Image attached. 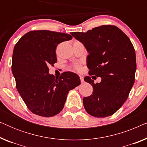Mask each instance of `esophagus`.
Instances as JSON below:
<instances>
[{
	"label": "esophagus",
	"mask_w": 147,
	"mask_h": 147,
	"mask_svg": "<svg viewBox=\"0 0 147 147\" xmlns=\"http://www.w3.org/2000/svg\"><path fill=\"white\" fill-rule=\"evenodd\" d=\"M80 81H81L82 83H84V76H80Z\"/></svg>",
	"instance_id": "obj_1"
}]
</instances>
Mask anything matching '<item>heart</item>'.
<instances>
[{"label":"heart","mask_w":147,"mask_h":147,"mask_svg":"<svg viewBox=\"0 0 147 147\" xmlns=\"http://www.w3.org/2000/svg\"><path fill=\"white\" fill-rule=\"evenodd\" d=\"M74 69H76V70H80V63H78L74 64Z\"/></svg>","instance_id":"1"}]
</instances>
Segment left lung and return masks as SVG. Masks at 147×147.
<instances>
[{
	"label": "left lung",
	"mask_w": 147,
	"mask_h": 147,
	"mask_svg": "<svg viewBox=\"0 0 147 147\" xmlns=\"http://www.w3.org/2000/svg\"><path fill=\"white\" fill-rule=\"evenodd\" d=\"M71 35L84 44L89 53V75L102 78L100 83L94 84L90 76L84 78L94 89L91 96L84 98V108L94 117L112 115L125 102L134 82L136 54L131 41L114 25H102L86 33L72 32Z\"/></svg>",
	"instance_id": "left-lung-1"
}]
</instances>
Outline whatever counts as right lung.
Masks as SVG:
<instances>
[{
    "mask_svg": "<svg viewBox=\"0 0 147 147\" xmlns=\"http://www.w3.org/2000/svg\"><path fill=\"white\" fill-rule=\"evenodd\" d=\"M71 39L67 33L31 31L14 47L11 68L16 87L33 114L44 117L59 114L69 90L80 84L79 76L73 72H65L59 78L49 74L48 66L57 62V45Z\"/></svg>",
    "mask_w": 147,
    "mask_h": 147,
    "instance_id": "obj_1",
    "label": "right lung"
}]
</instances>
